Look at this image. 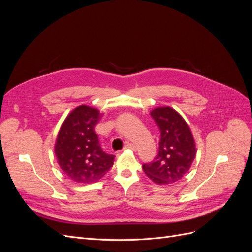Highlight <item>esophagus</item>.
Masks as SVG:
<instances>
[{
  "label": "esophagus",
  "mask_w": 252,
  "mask_h": 252,
  "mask_svg": "<svg viewBox=\"0 0 252 252\" xmlns=\"http://www.w3.org/2000/svg\"><path fill=\"white\" fill-rule=\"evenodd\" d=\"M124 149H131V150H135V146H134L133 144H131V143H127V144L125 145Z\"/></svg>",
  "instance_id": "obj_1"
}]
</instances>
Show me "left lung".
I'll use <instances>...</instances> for the list:
<instances>
[{"label":"left lung","instance_id":"8db88e82","mask_svg":"<svg viewBox=\"0 0 252 252\" xmlns=\"http://www.w3.org/2000/svg\"><path fill=\"white\" fill-rule=\"evenodd\" d=\"M159 130L158 155L154 161L143 164L147 177L158 185L180 181L195 158L191 131L180 114L170 107H158L150 112Z\"/></svg>","mask_w":252,"mask_h":252}]
</instances>
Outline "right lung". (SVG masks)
<instances>
[{
    "mask_svg": "<svg viewBox=\"0 0 252 252\" xmlns=\"http://www.w3.org/2000/svg\"><path fill=\"white\" fill-rule=\"evenodd\" d=\"M101 119L97 109L79 106L69 113L60 129L56 156L61 168L77 183H94L107 173L114 156L101 148L94 126Z\"/></svg>",
    "mask_w": 252,
    "mask_h": 252,
    "instance_id": "add662e5",
    "label": "right lung"
}]
</instances>
